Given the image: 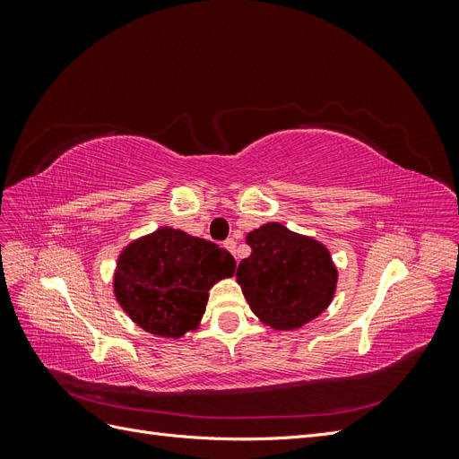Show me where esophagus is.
Returning a JSON list of instances; mask_svg holds the SVG:
<instances>
[{
  "label": "esophagus",
  "mask_w": 459,
  "mask_h": 459,
  "mask_svg": "<svg viewBox=\"0 0 459 459\" xmlns=\"http://www.w3.org/2000/svg\"><path fill=\"white\" fill-rule=\"evenodd\" d=\"M224 247L228 248L230 253H233V255H235V247H238V241H235V239H228V241L224 243Z\"/></svg>",
  "instance_id": "34e87169"
}]
</instances>
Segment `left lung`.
<instances>
[{
    "label": "left lung",
    "instance_id": "8db88e82",
    "mask_svg": "<svg viewBox=\"0 0 459 459\" xmlns=\"http://www.w3.org/2000/svg\"><path fill=\"white\" fill-rule=\"evenodd\" d=\"M253 248L238 268V283L262 324L299 329L322 314L335 295L337 268L319 241L270 221L247 235Z\"/></svg>",
    "mask_w": 459,
    "mask_h": 459
}]
</instances>
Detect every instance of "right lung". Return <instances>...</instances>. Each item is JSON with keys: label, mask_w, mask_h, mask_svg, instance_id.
<instances>
[{"label": "right lung", "mask_w": 459, "mask_h": 459, "mask_svg": "<svg viewBox=\"0 0 459 459\" xmlns=\"http://www.w3.org/2000/svg\"><path fill=\"white\" fill-rule=\"evenodd\" d=\"M235 272V258L182 230L159 228L118 256L117 300L151 335L179 339L199 327L208 290Z\"/></svg>", "instance_id": "right-lung-1"}]
</instances>
